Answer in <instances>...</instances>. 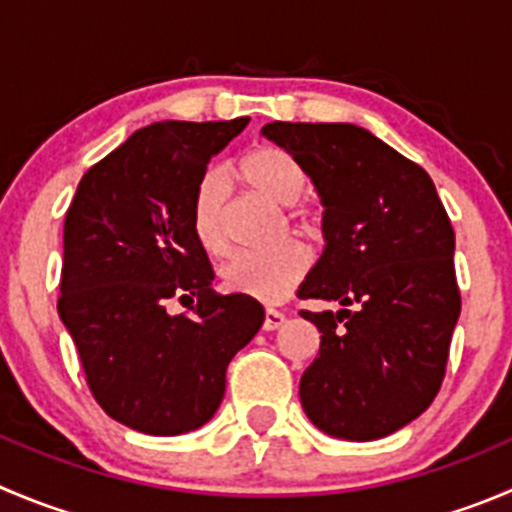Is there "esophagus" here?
I'll return each mask as SVG.
<instances>
[{"label":"esophagus","instance_id":"1","mask_svg":"<svg viewBox=\"0 0 512 512\" xmlns=\"http://www.w3.org/2000/svg\"><path fill=\"white\" fill-rule=\"evenodd\" d=\"M284 321H286V316L281 314V311H276V309H266L264 311V329H266V332H274V329H279Z\"/></svg>","mask_w":512,"mask_h":512}]
</instances>
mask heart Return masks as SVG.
<instances>
[{"label": "heart", "instance_id": "1", "mask_svg": "<svg viewBox=\"0 0 512 512\" xmlns=\"http://www.w3.org/2000/svg\"><path fill=\"white\" fill-rule=\"evenodd\" d=\"M243 183L279 206H294L306 193V170L289 150L276 145H261L241 160ZM289 221L304 236H316V218L304 208H294ZM191 228L198 246L211 256H221L228 248L226 231V175L221 170H206L198 178L191 196ZM309 251L299 241H286L271 251L236 253L221 266V284L233 294L276 304L294 291V286L309 271Z\"/></svg>", "mask_w": 512, "mask_h": 512}]
</instances>
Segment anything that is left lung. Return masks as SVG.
<instances>
[{"instance_id":"obj_1","label":"left lung","mask_w":512,"mask_h":512,"mask_svg":"<svg viewBox=\"0 0 512 512\" xmlns=\"http://www.w3.org/2000/svg\"><path fill=\"white\" fill-rule=\"evenodd\" d=\"M324 203L321 259L299 299L319 357L299 384L306 417L326 435L379 440L420 417L445 379L460 316L455 231L425 168L349 123H269Z\"/></svg>"}]
</instances>
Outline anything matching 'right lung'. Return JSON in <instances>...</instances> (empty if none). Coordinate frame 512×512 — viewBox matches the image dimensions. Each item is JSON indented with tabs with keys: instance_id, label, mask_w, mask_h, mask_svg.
I'll use <instances>...</instances> for the list:
<instances>
[{
	"instance_id": "right-lung-1",
	"label": "right lung",
	"mask_w": 512,
	"mask_h": 512,
	"mask_svg": "<svg viewBox=\"0 0 512 512\" xmlns=\"http://www.w3.org/2000/svg\"><path fill=\"white\" fill-rule=\"evenodd\" d=\"M246 123L148 125L82 175L65 213L57 311L97 405L145 435L211 420L228 362L264 324L256 299L211 289L191 228L198 178ZM170 300L189 311L173 317Z\"/></svg>"
}]
</instances>
